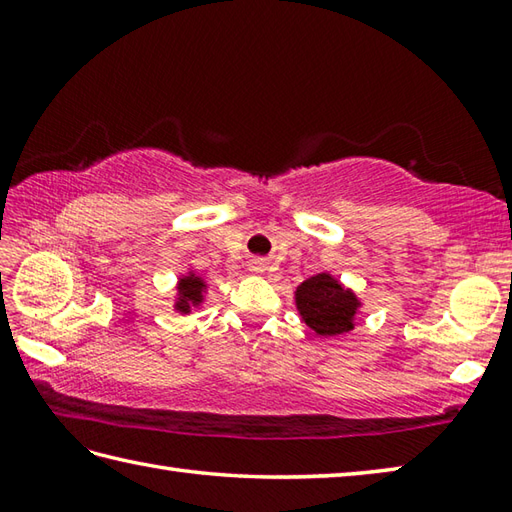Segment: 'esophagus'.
I'll return each instance as SVG.
<instances>
[{
	"instance_id": "obj_1",
	"label": "esophagus",
	"mask_w": 512,
	"mask_h": 512,
	"mask_svg": "<svg viewBox=\"0 0 512 512\" xmlns=\"http://www.w3.org/2000/svg\"><path fill=\"white\" fill-rule=\"evenodd\" d=\"M248 268L253 270V273H257V275H262L264 270H266V262L264 259H250V264H248Z\"/></svg>"
}]
</instances>
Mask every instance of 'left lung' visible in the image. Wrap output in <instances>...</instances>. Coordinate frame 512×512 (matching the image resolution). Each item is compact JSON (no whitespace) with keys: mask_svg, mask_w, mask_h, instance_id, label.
<instances>
[{"mask_svg":"<svg viewBox=\"0 0 512 512\" xmlns=\"http://www.w3.org/2000/svg\"><path fill=\"white\" fill-rule=\"evenodd\" d=\"M295 303L310 330L319 336H336L354 330L361 301L328 273H319L297 286Z\"/></svg>","mask_w":512,"mask_h":512,"instance_id":"left-lung-1","label":"left lung"}]
</instances>
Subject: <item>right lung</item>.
<instances>
[{
	"mask_svg": "<svg viewBox=\"0 0 512 512\" xmlns=\"http://www.w3.org/2000/svg\"><path fill=\"white\" fill-rule=\"evenodd\" d=\"M204 292H206V281L198 277L195 273L182 275L178 279V299H176V308L180 314H189L191 308H200L204 301Z\"/></svg>",
	"mask_w": 512,
	"mask_h": 512,
	"instance_id": "add662e5",
	"label": "right lung"
}]
</instances>
